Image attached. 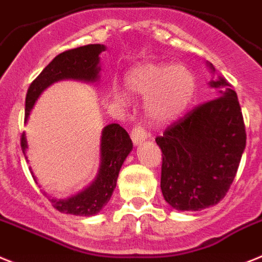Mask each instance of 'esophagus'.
<instances>
[{
    "label": "esophagus",
    "mask_w": 262,
    "mask_h": 262,
    "mask_svg": "<svg viewBox=\"0 0 262 262\" xmlns=\"http://www.w3.org/2000/svg\"><path fill=\"white\" fill-rule=\"evenodd\" d=\"M147 138H148V135H147V133L142 127H135L133 129V133H131V139H133L135 146H138V144L143 143L144 140H147Z\"/></svg>",
    "instance_id": "1"
}]
</instances>
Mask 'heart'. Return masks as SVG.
<instances>
[{"label": "heart", "instance_id": "obj_1", "mask_svg": "<svg viewBox=\"0 0 262 262\" xmlns=\"http://www.w3.org/2000/svg\"><path fill=\"white\" fill-rule=\"evenodd\" d=\"M127 91L146 97L144 110L156 124H168L180 119L196 95V78L185 66L144 63L134 67L124 77ZM116 102H124L126 95L119 87H113Z\"/></svg>", "mask_w": 262, "mask_h": 262}]
</instances>
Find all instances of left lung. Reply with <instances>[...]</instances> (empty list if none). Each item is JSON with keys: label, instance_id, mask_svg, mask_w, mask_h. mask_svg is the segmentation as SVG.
Segmentation results:
<instances>
[{"label": "left lung", "instance_id": "obj_1", "mask_svg": "<svg viewBox=\"0 0 262 262\" xmlns=\"http://www.w3.org/2000/svg\"><path fill=\"white\" fill-rule=\"evenodd\" d=\"M214 99L200 104L156 138L163 152L160 188L178 211H201L227 195L245 149L237 94L207 62Z\"/></svg>", "mask_w": 262, "mask_h": 262}]
</instances>
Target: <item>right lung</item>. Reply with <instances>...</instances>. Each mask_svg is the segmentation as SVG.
I'll return each mask as SVG.
<instances>
[{
  "instance_id": "1",
  "label": "right lung",
  "mask_w": 262,
  "mask_h": 262,
  "mask_svg": "<svg viewBox=\"0 0 262 262\" xmlns=\"http://www.w3.org/2000/svg\"><path fill=\"white\" fill-rule=\"evenodd\" d=\"M104 50H106L104 45L95 43L71 49L58 54L29 87L26 102H25V122H28L31 110L37 103L38 98L41 97V94L55 82L73 79L84 83H99L100 71H102L100 54ZM21 147L22 152L28 160L26 151L29 146L25 133L22 135ZM131 151H133V142L129 139L126 129L122 128L118 123L107 124L102 129V135H100L99 168L95 179L86 188L70 198L55 199L48 196L53 207L62 213L75 214V216L90 217L99 213L113 195L120 168ZM30 172L37 183V178L31 168ZM43 193L46 195V192Z\"/></svg>"
}]
</instances>
